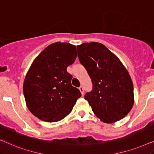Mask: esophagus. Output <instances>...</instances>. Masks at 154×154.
<instances>
[{"instance_id": "34e87169", "label": "esophagus", "mask_w": 154, "mask_h": 154, "mask_svg": "<svg viewBox=\"0 0 154 154\" xmlns=\"http://www.w3.org/2000/svg\"><path fill=\"white\" fill-rule=\"evenodd\" d=\"M79 90H80V92H81V94H82V96H83V94H84V90H83V88L82 87V86H81V87H79Z\"/></svg>"}]
</instances>
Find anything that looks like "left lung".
Here are the masks:
<instances>
[{
    "mask_svg": "<svg viewBox=\"0 0 154 154\" xmlns=\"http://www.w3.org/2000/svg\"><path fill=\"white\" fill-rule=\"evenodd\" d=\"M77 51L93 85L92 91L85 95L92 111L104 123L123 119L134 104L133 83L123 63L97 42L77 45Z\"/></svg>",
    "mask_w": 154,
    "mask_h": 154,
    "instance_id": "1",
    "label": "left lung"
}]
</instances>
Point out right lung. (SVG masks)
Wrapping results in <instances>:
<instances>
[{
	"mask_svg": "<svg viewBox=\"0 0 154 154\" xmlns=\"http://www.w3.org/2000/svg\"><path fill=\"white\" fill-rule=\"evenodd\" d=\"M77 57L75 46L57 42L45 48L33 60L23 85L27 108L43 121H60L72 111L81 93L71 85L67 66Z\"/></svg>",
	"mask_w": 154,
	"mask_h": 154,
	"instance_id": "add662e5",
	"label": "right lung"
}]
</instances>
